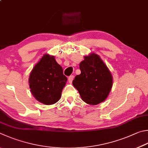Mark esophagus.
<instances>
[{"label": "esophagus", "mask_w": 148, "mask_h": 148, "mask_svg": "<svg viewBox=\"0 0 148 148\" xmlns=\"http://www.w3.org/2000/svg\"><path fill=\"white\" fill-rule=\"evenodd\" d=\"M74 76H73V75H71V76H70L69 77V82L70 83H71L72 82V80H73V79H74Z\"/></svg>", "instance_id": "obj_1"}]
</instances>
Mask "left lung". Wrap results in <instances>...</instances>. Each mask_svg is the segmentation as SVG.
Masks as SVG:
<instances>
[{
  "instance_id": "obj_1",
  "label": "left lung",
  "mask_w": 148,
  "mask_h": 148,
  "mask_svg": "<svg viewBox=\"0 0 148 148\" xmlns=\"http://www.w3.org/2000/svg\"><path fill=\"white\" fill-rule=\"evenodd\" d=\"M79 69L81 74L75 77L72 84L82 100L94 106L106 100L112 87V76L100 56L95 53L84 56Z\"/></svg>"
}]
</instances>
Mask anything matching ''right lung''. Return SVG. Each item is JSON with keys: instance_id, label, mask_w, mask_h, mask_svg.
<instances>
[{"instance_id": "obj_1", "label": "right lung", "mask_w": 148, "mask_h": 148, "mask_svg": "<svg viewBox=\"0 0 148 148\" xmlns=\"http://www.w3.org/2000/svg\"><path fill=\"white\" fill-rule=\"evenodd\" d=\"M67 77L54 56L45 54L34 66L29 77L30 91L36 100L45 105L60 100Z\"/></svg>"}]
</instances>
